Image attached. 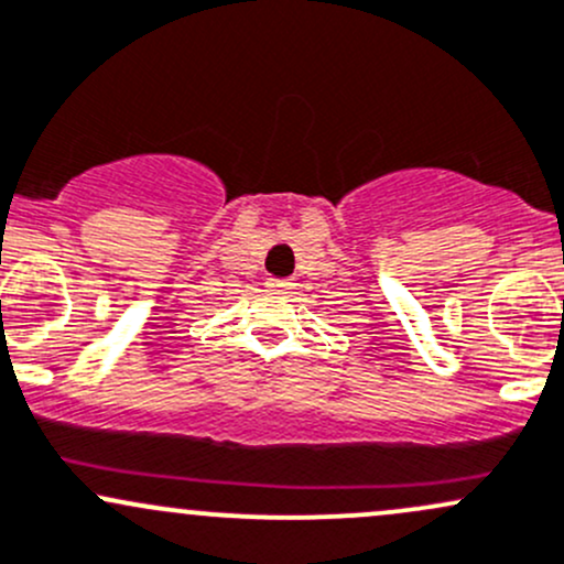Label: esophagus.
Returning <instances> with one entry per match:
<instances>
[{
  "instance_id": "esophagus-1",
  "label": "esophagus",
  "mask_w": 564,
  "mask_h": 564,
  "mask_svg": "<svg viewBox=\"0 0 564 564\" xmlns=\"http://www.w3.org/2000/svg\"><path fill=\"white\" fill-rule=\"evenodd\" d=\"M267 289H270V292H275V294H289L294 289V283L292 281H281V278H270V281H267Z\"/></svg>"
}]
</instances>
